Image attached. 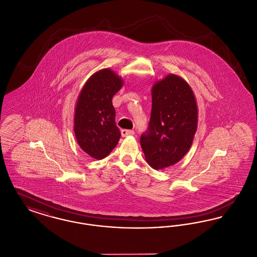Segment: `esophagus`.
<instances>
[{
    "label": "esophagus",
    "instance_id": "1",
    "mask_svg": "<svg viewBox=\"0 0 257 257\" xmlns=\"http://www.w3.org/2000/svg\"><path fill=\"white\" fill-rule=\"evenodd\" d=\"M135 134L133 130H127V129H122L121 130V135L122 137H127V136H133Z\"/></svg>",
    "mask_w": 257,
    "mask_h": 257
}]
</instances>
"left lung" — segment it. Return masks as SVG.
I'll list each match as a JSON object with an SVG mask.
<instances>
[{
  "label": "left lung",
  "instance_id": "obj_1",
  "mask_svg": "<svg viewBox=\"0 0 257 257\" xmlns=\"http://www.w3.org/2000/svg\"><path fill=\"white\" fill-rule=\"evenodd\" d=\"M197 126L196 98L190 86L168 75L152 87V109L141 146L147 164L162 170L179 162L193 144Z\"/></svg>",
  "mask_w": 257,
  "mask_h": 257
}]
</instances>
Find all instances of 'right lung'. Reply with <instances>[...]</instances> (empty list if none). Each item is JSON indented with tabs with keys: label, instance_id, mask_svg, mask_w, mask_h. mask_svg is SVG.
<instances>
[{
	"label": "right lung",
	"instance_id": "right-lung-1",
	"mask_svg": "<svg viewBox=\"0 0 257 257\" xmlns=\"http://www.w3.org/2000/svg\"><path fill=\"white\" fill-rule=\"evenodd\" d=\"M122 84L121 78L110 69H102L93 74L81 90L74 132L80 147L92 158L107 157L120 139L111 99Z\"/></svg>",
	"mask_w": 257,
	"mask_h": 257
}]
</instances>
